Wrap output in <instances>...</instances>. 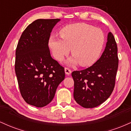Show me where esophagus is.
I'll return each instance as SVG.
<instances>
[{"label":"esophagus","mask_w":131,"mask_h":131,"mask_svg":"<svg viewBox=\"0 0 131 131\" xmlns=\"http://www.w3.org/2000/svg\"><path fill=\"white\" fill-rule=\"evenodd\" d=\"M64 72L67 75H70L71 73V71L70 69L68 68H64Z\"/></svg>","instance_id":"34e87169"}]
</instances>
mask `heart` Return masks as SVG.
Listing matches in <instances>:
<instances>
[{"label":"heart","instance_id":"heart-1","mask_svg":"<svg viewBox=\"0 0 131 131\" xmlns=\"http://www.w3.org/2000/svg\"><path fill=\"white\" fill-rule=\"evenodd\" d=\"M61 37L52 36L49 46L53 57L62 61L71 49L73 57L67 61L70 66L92 65L100 57L105 42V36L99 28L83 23L64 26L61 29Z\"/></svg>","mask_w":131,"mask_h":131}]
</instances>
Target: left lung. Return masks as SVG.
<instances>
[{
  "label": "left lung",
  "instance_id": "8db88e82",
  "mask_svg": "<svg viewBox=\"0 0 131 131\" xmlns=\"http://www.w3.org/2000/svg\"><path fill=\"white\" fill-rule=\"evenodd\" d=\"M118 47L111 32L101 57L88 68L72 73L74 99L86 108L99 106L107 100L115 88L118 67Z\"/></svg>",
  "mask_w": 131,
  "mask_h": 131
}]
</instances>
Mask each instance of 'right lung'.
Wrapping results in <instances>:
<instances>
[{"mask_svg":"<svg viewBox=\"0 0 131 131\" xmlns=\"http://www.w3.org/2000/svg\"><path fill=\"white\" fill-rule=\"evenodd\" d=\"M60 21L36 19L23 32L16 47L15 69L19 91L27 103L36 107L50 103L65 76L48 46L52 29Z\"/></svg>","mask_w":131,"mask_h":131,"instance_id":"right-lung-1","label":"right lung"}]
</instances>
